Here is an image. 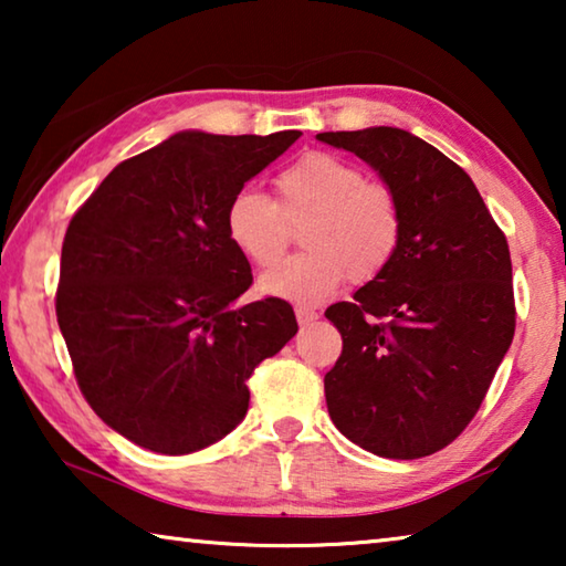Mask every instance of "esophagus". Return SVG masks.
<instances>
[{"label":"esophagus","mask_w":566,"mask_h":566,"mask_svg":"<svg viewBox=\"0 0 566 566\" xmlns=\"http://www.w3.org/2000/svg\"><path fill=\"white\" fill-rule=\"evenodd\" d=\"M294 314H296V322H300L302 327H306V324H312V322L319 319V312L310 310V306H296Z\"/></svg>","instance_id":"34e87169"}]
</instances>
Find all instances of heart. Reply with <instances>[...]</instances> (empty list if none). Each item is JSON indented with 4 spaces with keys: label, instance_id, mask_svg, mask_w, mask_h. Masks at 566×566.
<instances>
[{
    "label": "heart",
    "instance_id": "1",
    "mask_svg": "<svg viewBox=\"0 0 566 566\" xmlns=\"http://www.w3.org/2000/svg\"><path fill=\"white\" fill-rule=\"evenodd\" d=\"M280 202L242 187L229 199L224 227L232 244L256 266L282 260L290 244L286 222H302V254L274 266L260 290L296 304H319L347 280H377L401 242V209L395 191L367 181L364 171L329 151H306L274 181Z\"/></svg>",
    "mask_w": 566,
    "mask_h": 566
}]
</instances>
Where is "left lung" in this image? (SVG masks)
<instances>
[{
    "label": "left lung",
    "instance_id": "1",
    "mask_svg": "<svg viewBox=\"0 0 566 566\" xmlns=\"http://www.w3.org/2000/svg\"><path fill=\"white\" fill-rule=\"evenodd\" d=\"M317 139L367 161L401 209L391 264L324 312L342 334L329 417L371 454L429 457L464 432L512 344L510 247L467 171L411 132Z\"/></svg>",
    "mask_w": 566,
    "mask_h": 566
}]
</instances>
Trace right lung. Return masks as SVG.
Instances as JSON below:
<instances>
[{
  "mask_svg": "<svg viewBox=\"0 0 566 566\" xmlns=\"http://www.w3.org/2000/svg\"><path fill=\"white\" fill-rule=\"evenodd\" d=\"M302 132H177L114 167L72 217L56 322L104 424L157 454H189L244 419L247 379L296 334L294 310L252 284L224 212Z\"/></svg>",
  "mask_w": 566,
  "mask_h": 566,
  "instance_id": "1",
  "label": "right lung"
}]
</instances>
